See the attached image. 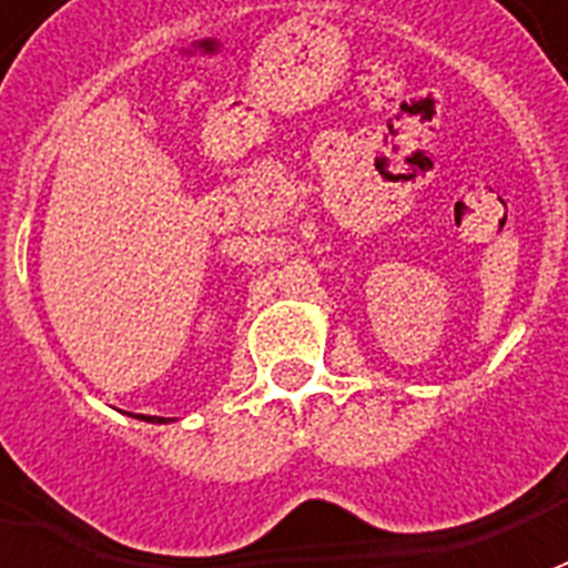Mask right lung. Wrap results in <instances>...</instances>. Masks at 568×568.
I'll return each mask as SVG.
<instances>
[{
    "label": "right lung",
    "mask_w": 568,
    "mask_h": 568,
    "mask_svg": "<svg viewBox=\"0 0 568 568\" xmlns=\"http://www.w3.org/2000/svg\"><path fill=\"white\" fill-rule=\"evenodd\" d=\"M148 420H151V417H148ZM160 424H165V417H160Z\"/></svg>",
    "instance_id": "1"
}]
</instances>
